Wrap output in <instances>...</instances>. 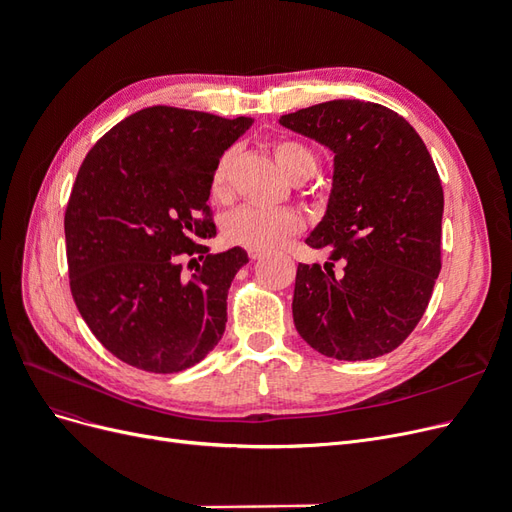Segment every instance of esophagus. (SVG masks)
<instances>
[{"label": "esophagus", "mask_w": 512, "mask_h": 512, "mask_svg": "<svg viewBox=\"0 0 512 512\" xmlns=\"http://www.w3.org/2000/svg\"><path fill=\"white\" fill-rule=\"evenodd\" d=\"M247 256H250L252 260H258L262 256V252L260 250H247Z\"/></svg>", "instance_id": "obj_1"}]
</instances>
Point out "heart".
<instances>
[{
  "label": "heart",
  "instance_id": "b5f03b06",
  "mask_svg": "<svg viewBox=\"0 0 512 512\" xmlns=\"http://www.w3.org/2000/svg\"><path fill=\"white\" fill-rule=\"evenodd\" d=\"M273 156L277 166L288 179L312 177L318 160L305 145L294 141H277L273 145ZM232 166V151H224L213 166L209 190L213 198H226L228 177ZM303 228V218L288 209H262V207H241L226 215L222 232L224 239L232 245L247 247V250L269 252L280 247L288 237L297 235Z\"/></svg>",
  "mask_w": 512,
  "mask_h": 512
}]
</instances>
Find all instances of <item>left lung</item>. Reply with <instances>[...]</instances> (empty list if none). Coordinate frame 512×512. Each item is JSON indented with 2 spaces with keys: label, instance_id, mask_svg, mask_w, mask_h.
Masks as SVG:
<instances>
[{
  "label": "left lung",
  "instance_id": "1",
  "mask_svg": "<svg viewBox=\"0 0 512 512\" xmlns=\"http://www.w3.org/2000/svg\"><path fill=\"white\" fill-rule=\"evenodd\" d=\"M333 151L327 211L309 247L344 260L303 265L292 318L305 342L337 361H367L414 331L440 273L444 192L423 138L391 108L331 100L280 117Z\"/></svg>",
  "mask_w": 512,
  "mask_h": 512
}]
</instances>
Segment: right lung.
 Here are the masks:
<instances>
[{"instance_id": "right-lung-1", "label": "right lung", "mask_w": 512, "mask_h": 512, "mask_svg": "<svg viewBox=\"0 0 512 512\" xmlns=\"http://www.w3.org/2000/svg\"><path fill=\"white\" fill-rule=\"evenodd\" d=\"M252 123L149 106L81 164L64 220L70 288L91 333L123 363L175 374L222 339L228 288L250 258L239 245L205 256L198 241L215 237L213 166ZM185 255L195 256L190 278Z\"/></svg>"}]
</instances>
